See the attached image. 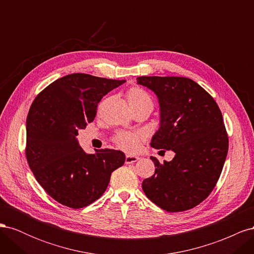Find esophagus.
I'll return each mask as SVG.
<instances>
[{
  "instance_id": "34e87169",
  "label": "esophagus",
  "mask_w": 254,
  "mask_h": 254,
  "mask_svg": "<svg viewBox=\"0 0 254 254\" xmlns=\"http://www.w3.org/2000/svg\"><path fill=\"white\" fill-rule=\"evenodd\" d=\"M139 160H140L139 157L127 155L126 159H125V162H126V164H131V163H134V162H136V161H139Z\"/></svg>"
}]
</instances>
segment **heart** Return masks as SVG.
<instances>
[{
	"instance_id": "heart-1",
	"label": "heart",
	"mask_w": 254,
	"mask_h": 254,
	"mask_svg": "<svg viewBox=\"0 0 254 254\" xmlns=\"http://www.w3.org/2000/svg\"><path fill=\"white\" fill-rule=\"evenodd\" d=\"M127 102L130 108H135V107L141 106H150L153 107L152 98L149 96L147 92L140 88H131L129 89L126 94ZM117 144L119 147L126 151H134L139 148L141 143V136L137 133L132 132H121L117 136Z\"/></svg>"
}]
</instances>
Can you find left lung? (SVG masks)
<instances>
[{
    "mask_svg": "<svg viewBox=\"0 0 254 254\" xmlns=\"http://www.w3.org/2000/svg\"><path fill=\"white\" fill-rule=\"evenodd\" d=\"M136 83L151 90L160 106V127L150 146L173 150L175 157L157 167L142 189L148 199L167 212L191 209L211 194L228 153V135L214 98L187 77L141 76Z\"/></svg>",
    "mask_w": 254,
    "mask_h": 254,
    "instance_id": "8db88e82",
    "label": "left lung"
}]
</instances>
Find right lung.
<instances>
[{"label":"right lung","instance_id":"1","mask_svg":"<svg viewBox=\"0 0 254 254\" xmlns=\"http://www.w3.org/2000/svg\"><path fill=\"white\" fill-rule=\"evenodd\" d=\"M126 80L89 74L64 76L37 95L26 120V158L37 181L59 203L80 209L94 202L108 187L125 153L99 149L87 153L78 131L92 123L102 98Z\"/></svg>","mask_w":254,"mask_h":254}]
</instances>
